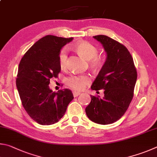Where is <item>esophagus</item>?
<instances>
[{
	"mask_svg": "<svg viewBox=\"0 0 157 157\" xmlns=\"http://www.w3.org/2000/svg\"><path fill=\"white\" fill-rule=\"evenodd\" d=\"M81 93L79 92H77V91H73V95H74V97H78V96Z\"/></svg>",
	"mask_w": 157,
	"mask_h": 157,
	"instance_id": "obj_1",
	"label": "esophagus"
}]
</instances>
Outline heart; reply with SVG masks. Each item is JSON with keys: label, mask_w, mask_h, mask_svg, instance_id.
Wrapping results in <instances>:
<instances>
[{"label": "heart", "mask_w": 157, "mask_h": 157, "mask_svg": "<svg viewBox=\"0 0 157 157\" xmlns=\"http://www.w3.org/2000/svg\"><path fill=\"white\" fill-rule=\"evenodd\" d=\"M74 49L78 54L86 60H88L92 67H98L103 62L101 56H97L98 49L92 43L87 41H79L74 45ZM59 64L61 68L65 67L67 60V49L63 48L59 55ZM90 83V78L87 75H71L66 79V83L70 87L75 90H83Z\"/></svg>", "instance_id": "1"}]
</instances>
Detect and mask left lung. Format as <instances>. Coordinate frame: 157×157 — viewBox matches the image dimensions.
<instances>
[{"label": "left lung", "mask_w": 157, "mask_h": 157, "mask_svg": "<svg viewBox=\"0 0 157 157\" xmlns=\"http://www.w3.org/2000/svg\"><path fill=\"white\" fill-rule=\"evenodd\" d=\"M93 38L103 45L107 56L91 89L104 90V97L91 96L86 112L93 122L111 124L121 119L130 105L137 78L136 70L124 45L105 35Z\"/></svg>", "instance_id": "left-lung-1"}]
</instances>
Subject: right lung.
Segmentation results:
<instances>
[{"label":"right lung","instance_id":"add662e5","mask_svg":"<svg viewBox=\"0 0 157 157\" xmlns=\"http://www.w3.org/2000/svg\"><path fill=\"white\" fill-rule=\"evenodd\" d=\"M73 38L48 35L30 48L21 60L16 83L22 105L32 119L40 125L57 123L73 100L69 89L57 92L49 88L50 78L60 71L59 55Z\"/></svg>","mask_w":157,"mask_h":157}]
</instances>
